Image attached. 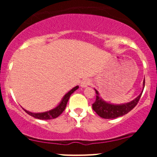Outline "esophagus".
I'll use <instances>...</instances> for the list:
<instances>
[{
  "label": "esophagus",
  "instance_id": "34e87169",
  "mask_svg": "<svg viewBox=\"0 0 157 157\" xmlns=\"http://www.w3.org/2000/svg\"><path fill=\"white\" fill-rule=\"evenodd\" d=\"M90 84H91V81H90L89 79H85V80H83L81 82L80 86L81 87L86 88L87 87V86H89Z\"/></svg>",
  "mask_w": 157,
  "mask_h": 157
}]
</instances>
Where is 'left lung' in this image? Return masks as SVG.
Returning a JSON list of instances; mask_svg holds the SVG:
<instances>
[{"label": "left lung", "instance_id": "obj_1", "mask_svg": "<svg viewBox=\"0 0 157 157\" xmlns=\"http://www.w3.org/2000/svg\"><path fill=\"white\" fill-rule=\"evenodd\" d=\"M144 87H145V79L143 81V89ZM143 89H142V91H143ZM94 90L96 91V100L92 104V109L100 117L104 119H115L128 113L137 105L142 94V91L136 98L127 103L114 105V104L109 103L102 100L100 97L98 91L96 89Z\"/></svg>", "mask_w": 157, "mask_h": 157}]
</instances>
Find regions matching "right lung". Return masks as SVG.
Wrapping results in <instances>:
<instances>
[{
    "mask_svg": "<svg viewBox=\"0 0 157 157\" xmlns=\"http://www.w3.org/2000/svg\"><path fill=\"white\" fill-rule=\"evenodd\" d=\"M78 88L79 86H75V88H73L71 90H70L67 94H65V96L63 97V98L62 99L60 104H59L57 107L55 108V109L50 110V111H46V112L43 113H32L29 111H26V109L23 110H24L29 115H30V116L33 117L35 118L39 119V120H52V119L57 118V117L60 116L61 113L63 112V111L66 107V105H67V102L68 101V99H69L70 96H71V94L74 93V91H75L77 89H78Z\"/></svg>",
    "mask_w": 157,
    "mask_h": 157,
    "instance_id": "obj_1",
    "label": "right lung"
}]
</instances>
